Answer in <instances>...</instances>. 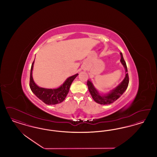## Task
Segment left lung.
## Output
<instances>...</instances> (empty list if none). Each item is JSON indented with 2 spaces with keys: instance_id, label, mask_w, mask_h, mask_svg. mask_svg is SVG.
I'll list each match as a JSON object with an SVG mask.
<instances>
[{
  "instance_id": "8db88e82",
  "label": "left lung",
  "mask_w": 157,
  "mask_h": 157,
  "mask_svg": "<svg viewBox=\"0 0 157 157\" xmlns=\"http://www.w3.org/2000/svg\"><path fill=\"white\" fill-rule=\"evenodd\" d=\"M121 55V62L124 66V67L125 69V76L124 80L121 82L115 88L111 90L109 92L105 94H101L95 88L93 83L90 80H88L87 81V85L88 87V90L90 91V94L93 98V99L99 104L108 105L111 104L115 102L117 99H118L124 93V92L126 90L128 86L129 83V76L128 74L127 73L128 69H127L126 62L124 60L123 58L122 53H120Z\"/></svg>"
}]
</instances>
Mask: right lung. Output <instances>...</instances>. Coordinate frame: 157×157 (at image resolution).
<instances>
[{
	"label": "right lung",
	"mask_w": 157,
	"mask_h": 157,
	"mask_svg": "<svg viewBox=\"0 0 157 157\" xmlns=\"http://www.w3.org/2000/svg\"><path fill=\"white\" fill-rule=\"evenodd\" d=\"M34 61L32 64L30 69V90L39 99L48 105H55L62 102L69 92L71 85L78 75V74L69 77L63 83L59 88L55 89H47L38 86L35 83L32 77V71L33 67Z\"/></svg>",
	"instance_id": "right-lung-1"
}]
</instances>
